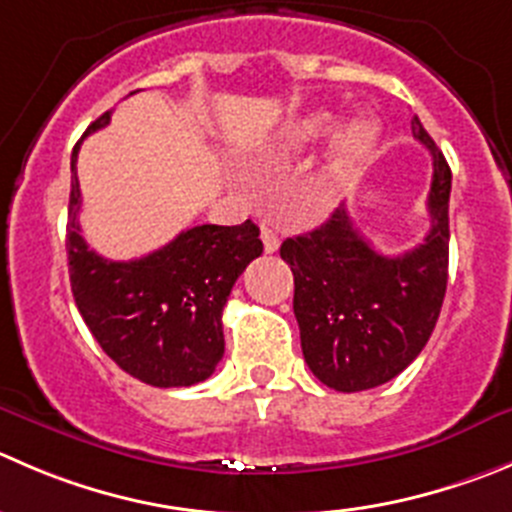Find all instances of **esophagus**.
Listing matches in <instances>:
<instances>
[{
	"instance_id": "1",
	"label": "esophagus",
	"mask_w": 512,
	"mask_h": 512,
	"mask_svg": "<svg viewBox=\"0 0 512 512\" xmlns=\"http://www.w3.org/2000/svg\"><path fill=\"white\" fill-rule=\"evenodd\" d=\"M261 241H264V251L266 253H276V251H279V246H281L279 233H276L271 226H261Z\"/></svg>"
}]
</instances>
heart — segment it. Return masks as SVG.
I'll return each mask as SVG.
<instances>
[{
  "label": "heart",
  "mask_w": 512,
  "mask_h": 512,
  "mask_svg": "<svg viewBox=\"0 0 512 512\" xmlns=\"http://www.w3.org/2000/svg\"><path fill=\"white\" fill-rule=\"evenodd\" d=\"M332 125L334 115L326 113V110H311V113L299 115L281 128L271 153H274V158H291V155L306 153L316 143H321V138H326ZM379 135H382V128L372 118H354L337 130L332 148L326 153L324 170H321L324 186L329 191H344L352 183H357L359 175L372 160Z\"/></svg>",
  "instance_id": "b5f03b06"
}]
</instances>
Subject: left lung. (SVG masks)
Returning a JSON list of instances; mask_svg holds the SVG:
<instances>
[{"label": "left lung", "mask_w": 512, "mask_h": 512, "mask_svg": "<svg viewBox=\"0 0 512 512\" xmlns=\"http://www.w3.org/2000/svg\"><path fill=\"white\" fill-rule=\"evenodd\" d=\"M412 135L432 153V228L420 246L384 256L344 206L314 231L281 243V259L294 274L301 352L314 377L337 392L379 387L410 367L445 299L452 173L417 115Z\"/></svg>", "instance_id": "1"}]
</instances>
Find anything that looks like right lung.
Masks as SVG:
<instances>
[{
	"label": "right lung",
	"mask_w": 512,
	"mask_h": 512,
	"mask_svg": "<svg viewBox=\"0 0 512 512\" xmlns=\"http://www.w3.org/2000/svg\"><path fill=\"white\" fill-rule=\"evenodd\" d=\"M100 115L87 133L105 128ZM72 150L67 264L75 304L102 352L153 387H191L223 357V306L264 243L259 226H193L143 259L110 261L80 236V180Z\"/></svg>",
	"instance_id": "right-lung-1"
}]
</instances>
